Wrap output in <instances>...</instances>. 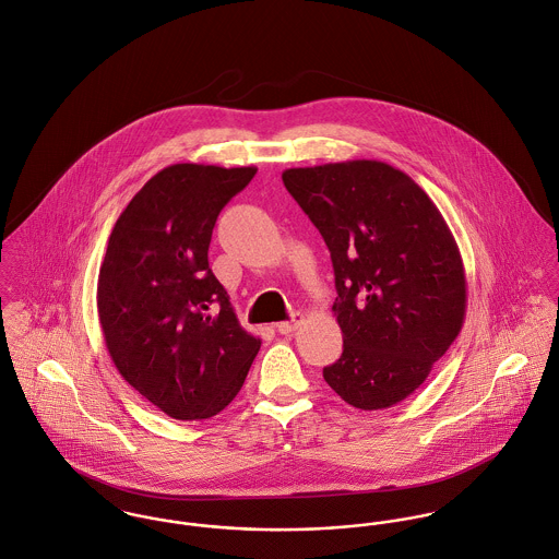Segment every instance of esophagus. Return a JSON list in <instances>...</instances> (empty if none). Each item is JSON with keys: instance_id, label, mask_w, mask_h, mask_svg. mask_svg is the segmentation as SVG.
I'll return each instance as SVG.
<instances>
[{"instance_id": "esophagus-1", "label": "esophagus", "mask_w": 559, "mask_h": 559, "mask_svg": "<svg viewBox=\"0 0 559 559\" xmlns=\"http://www.w3.org/2000/svg\"><path fill=\"white\" fill-rule=\"evenodd\" d=\"M302 323V314L300 312H294L287 321H281V323H276V330L281 332V334H292V332H296V328Z\"/></svg>"}]
</instances>
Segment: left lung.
<instances>
[{
    "instance_id": "1",
    "label": "left lung",
    "mask_w": 559,
    "mask_h": 559,
    "mask_svg": "<svg viewBox=\"0 0 559 559\" xmlns=\"http://www.w3.org/2000/svg\"><path fill=\"white\" fill-rule=\"evenodd\" d=\"M334 267L341 358L328 385L358 409L407 399L459 336L467 283L459 247L429 194L379 160L283 171Z\"/></svg>"
}]
</instances>
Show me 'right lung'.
Instances as JSON below:
<instances>
[{
	"instance_id": "add662e5",
	"label": "right lung",
	"mask_w": 559,
	"mask_h": 559,
	"mask_svg": "<svg viewBox=\"0 0 559 559\" xmlns=\"http://www.w3.org/2000/svg\"><path fill=\"white\" fill-rule=\"evenodd\" d=\"M254 174L165 167L132 197L109 236L96 294L107 349L126 381L176 420L223 412L261 347L207 263L221 210Z\"/></svg>"
}]
</instances>
